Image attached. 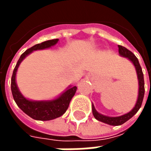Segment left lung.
<instances>
[{"label":"left lung","instance_id":"obj_1","mask_svg":"<svg viewBox=\"0 0 151 151\" xmlns=\"http://www.w3.org/2000/svg\"><path fill=\"white\" fill-rule=\"evenodd\" d=\"M118 47H119V54H120V56L125 57V58H128V59L130 61L133 63V65L135 67V69H136L137 80H138V96H137V99L135 106L128 113L122 115V116H120L113 117L108 116H105V115H103V114L98 112V111H96L94 104H92V113L94 115L95 119L99 120V121H101L103 123L108 124H110V125H114V126L123 124L124 123H125L127 120H129L130 118H132L137 112V111L139 110L141 106H142L143 98H144V94H145L144 77H143L142 69L141 68L138 60L135 56V55L132 52H130L129 50L127 49L126 47L120 46V45H118Z\"/></svg>","mask_w":151,"mask_h":151}]
</instances>
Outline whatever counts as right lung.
Wrapping results in <instances>:
<instances>
[{
  "mask_svg": "<svg viewBox=\"0 0 151 151\" xmlns=\"http://www.w3.org/2000/svg\"><path fill=\"white\" fill-rule=\"evenodd\" d=\"M59 39L44 41L35 44L23 52L15 66L11 78V91L15 103L18 108L27 116L36 120H51L61 116L69 108V103L75 95L76 86H69L65 91L54 99L51 100H31L24 97L22 94L16 82V73L21 62L32 52L36 50L49 48L56 45Z\"/></svg>",
  "mask_w": 151,
  "mask_h": 151,
  "instance_id": "right-lung-1",
  "label": "right lung"
}]
</instances>
